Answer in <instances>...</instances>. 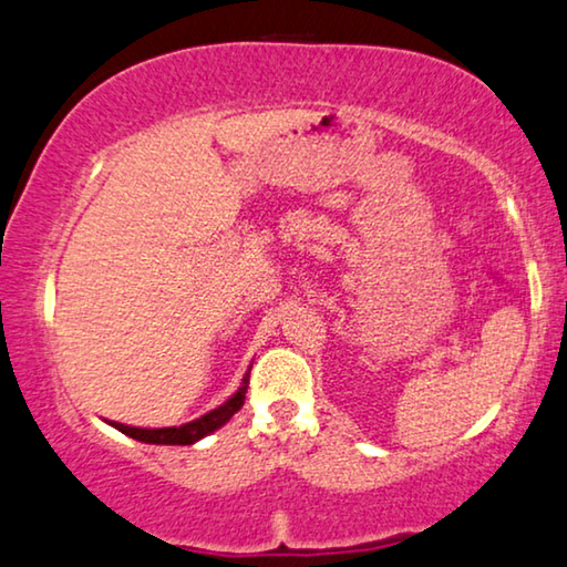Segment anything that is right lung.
Wrapping results in <instances>:
<instances>
[{
    "label": "right lung",
    "mask_w": 567,
    "mask_h": 567,
    "mask_svg": "<svg viewBox=\"0 0 567 567\" xmlns=\"http://www.w3.org/2000/svg\"><path fill=\"white\" fill-rule=\"evenodd\" d=\"M246 390L248 374L243 378L238 393L225 400L220 408H215V411L205 413L203 417H195V421H189L185 425H172V429H134V425H124L116 421H111V425L121 433H126L128 439H136L142 443H156V446H189V443L205 439V435H210L213 431L220 429V425L228 423L230 417L240 411L243 403H246Z\"/></svg>",
    "instance_id": "right-lung-1"
}]
</instances>
